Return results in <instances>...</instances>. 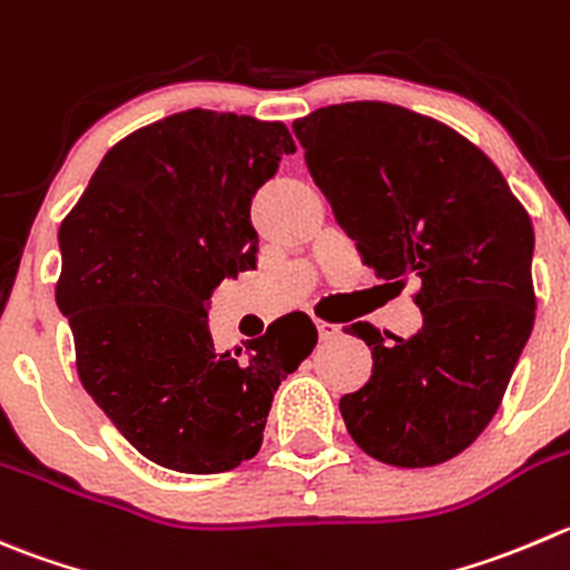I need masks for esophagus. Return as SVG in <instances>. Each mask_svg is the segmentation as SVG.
Instances as JSON below:
<instances>
[{"instance_id": "1", "label": "esophagus", "mask_w": 570, "mask_h": 570, "mask_svg": "<svg viewBox=\"0 0 570 570\" xmlns=\"http://www.w3.org/2000/svg\"><path fill=\"white\" fill-rule=\"evenodd\" d=\"M317 331H320V340H334L340 334V325L328 323V320H317Z\"/></svg>"}]
</instances>
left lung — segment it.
Returning a JSON list of instances; mask_svg holds the SVG:
<instances>
[{
  "label": "left lung",
  "mask_w": 570,
  "mask_h": 570,
  "mask_svg": "<svg viewBox=\"0 0 570 570\" xmlns=\"http://www.w3.org/2000/svg\"><path fill=\"white\" fill-rule=\"evenodd\" d=\"M306 167L375 275L417 281L423 328L370 323L373 375L340 397L353 443L395 468L454 460L499 412L534 325V230L493 161L432 116L342 102L292 125Z\"/></svg>",
  "instance_id": "8db88e82"
}]
</instances>
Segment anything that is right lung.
<instances>
[{
  "instance_id": "right-lung-1",
  "label": "right lung",
  "mask_w": 570,
  "mask_h": 570,
  "mask_svg": "<svg viewBox=\"0 0 570 570\" xmlns=\"http://www.w3.org/2000/svg\"><path fill=\"white\" fill-rule=\"evenodd\" d=\"M295 153L281 121L191 108L105 153L60 223L55 301L77 375L141 456L178 473H223L262 449L273 395L317 345L292 312L245 351L214 347L208 301L256 269V191Z\"/></svg>"
}]
</instances>
